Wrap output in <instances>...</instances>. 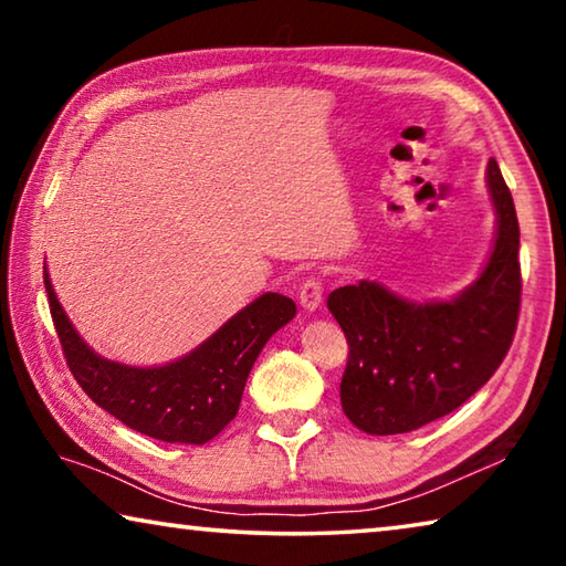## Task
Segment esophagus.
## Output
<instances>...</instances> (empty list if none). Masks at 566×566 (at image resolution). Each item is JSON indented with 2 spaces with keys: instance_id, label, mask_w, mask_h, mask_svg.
<instances>
[{
  "instance_id": "1",
  "label": "esophagus",
  "mask_w": 566,
  "mask_h": 566,
  "mask_svg": "<svg viewBox=\"0 0 566 566\" xmlns=\"http://www.w3.org/2000/svg\"><path fill=\"white\" fill-rule=\"evenodd\" d=\"M322 280L319 276H306V280L300 284V304L306 312H314L322 304Z\"/></svg>"
}]
</instances>
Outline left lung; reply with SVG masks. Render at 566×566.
<instances>
[{
  "label": "left lung",
  "instance_id": "left-lung-1",
  "mask_svg": "<svg viewBox=\"0 0 566 566\" xmlns=\"http://www.w3.org/2000/svg\"><path fill=\"white\" fill-rule=\"evenodd\" d=\"M486 187L496 209L494 247L482 274L454 300L417 304L367 280L327 296L349 344L342 409L361 432L405 434L449 415L510 352L522 302L520 222L494 159Z\"/></svg>",
  "mask_w": 566,
  "mask_h": 566
}]
</instances>
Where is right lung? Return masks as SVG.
Here are the masks:
<instances>
[{
	"mask_svg": "<svg viewBox=\"0 0 566 566\" xmlns=\"http://www.w3.org/2000/svg\"><path fill=\"white\" fill-rule=\"evenodd\" d=\"M44 290L66 367L94 405L142 434L181 444H205L237 417L252 364L266 339L296 314L290 296L266 292L187 357L161 367H129L84 344L46 272Z\"/></svg>",
	"mask_w": 566,
	"mask_h": 566,
	"instance_id": "add662e5",
	"label": "right lung"
}]
</instances>
